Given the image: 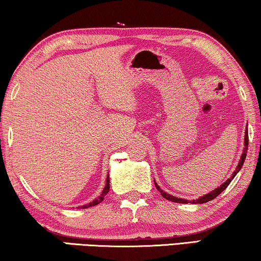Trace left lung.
I'll return each mask as SVG.
<instances>
[{
    "instance_id": "left-lung-1",
    "label": "left lung",
    "mask_w": 261,
    "mask_h": 261,
    "mask_svg": "<svg viewBox=\"0 0 261 261\" xmlns=\"http://www.w3.org/2000/svg\"><path fill=\"white\" fill-rule=\"evenodd\" d=\"M244 146H245V147H244L243 154H241V156H240L239 164H238L237 168H236V171L233 172V174H232L231 176H229V179L226 180L224 184H221L220 186H219L218 188H215L214 191L210 192L208 194H205V195H202V196H199V199H196V200H186V199H182V198H176V196L168 194L167 192H165L164 190H161V187L159 186V185L155 182V180H154V185H155L156 190H158L159 192H160L161 195L164 196L165 199L169 200V201H173V202H179V203H188V202H191V203H205V202H208V201H211V200H213L214 198H217V196H218L219 194H220L222 191H225L226 188H227L228 185L231 184V181L234 179V176L237 175V173L240 171L241 167H243V165H244V162H245V159H246L247 148H248V129H247V126H246V129H245Z\"/></svg>"
}]
</instances>
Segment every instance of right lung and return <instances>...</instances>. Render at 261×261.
Masks as SVG:
<instances>
[{"label": "right lung", "instance_id": "right-lung-1", "mask_svg": "<svg viewBox=\"0 0 261 261\" xmlns=\"http://www.w3.org/2000/svg\"><path fill=\"white\" fill-rule=\"evenodd\" d=\"M108 192H109V174L107 175V179H106V185H105V188H103V191L101 192V194H100L99 196H97V198H96L95 200H93L92 202H89V203H87V205L81 206V208H88V207L95 206V205H97V203H100V202L102 201V200L105 199V196L107 195Z\"/></svg>", "mask_w": 261, "mask_h": 261}]
</instances>
